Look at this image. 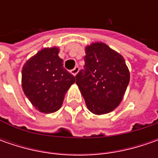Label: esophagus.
<instances>
[{
	"label": "esophagus",
	"instance_id": "1",
	"mask_svg": "<svg viewBox=\"0 0 158 158\" xmlns=\"http://www.w3.org/2000/svg\"><path fill=\"white\" fill-rule=\"evenodd\" d=\"M78 72H79V68H78L77 66H76L75 69H73L71 70V74H72L73 76H75L77 75V73H78Z\"/></svg>",
	"mask_w": 158,
	"mask_h": 158
}]
</instances>
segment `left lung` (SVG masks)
Here are the masks:
<instances>
[{
    "mask_svg": "<svg viewBox=\"0 0 158 158\" xmlns=\"http://www.w3.org/2000/svg\"><path fill=\"white\" fill-rule=\"evenodd\" d=\"M85 65L76 75V84L89 111L102 115L112 112L124 98L130 80L121 54L103 42L85 47Z\"/></svg>",
    "mask_w": 158,
    "mask_h": 158,
    "instance_id": "1",
    "label": "left lung"
}]
</instances>
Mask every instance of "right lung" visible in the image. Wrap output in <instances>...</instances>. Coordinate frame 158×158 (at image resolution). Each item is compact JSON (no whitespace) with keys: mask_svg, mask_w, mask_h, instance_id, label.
Here are the masks:
<instances>
[{"mask_svg":"<svg viewBox=\"0 0 158 158\" xmlns=\"http://www.w3.org/2000/svg\"><path fill=\"white\" fill-rule=\"evenodd\" d=\"M56 46L41 49L23 66L22 88L31 105L40 112L58 111L76 77L63 68Z\"/></svg>","mask_w":158,"mask_h":158,"instance_id":"add662e5","label":"right lung"}]
</instances>
